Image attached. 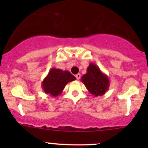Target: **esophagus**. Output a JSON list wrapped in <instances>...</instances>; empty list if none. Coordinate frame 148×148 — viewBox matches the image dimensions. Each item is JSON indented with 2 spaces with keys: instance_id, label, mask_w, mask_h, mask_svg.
Here are the masks:
<instances>
[{
  "instance_id": "34e87169",
  "label": "esophagus",
  "mask_w": 148,
  "mask_h": 148,
  "mask_svg": "<svg viewBox=\"0 0 148 148\" xmlns=\"http://www.w3.org/2000/svg\"><path fill=\"white\" fill-rule=\"evenodd\" d=\"M80 77H81V74H76V78H77V79H79Z\"/></svg>"
}]
</instances>
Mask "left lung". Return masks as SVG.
Returning <instances> with one entry per match:
<instances>
[{
    "instance_id": "obj_1",
    "label": "left lung",
    "mask_w": 148,
    "mask_h": 148,
    "mask_svg": "<svg viewBox=\"0 0 148 148\" xmlns=\"http://www.w3.org/2000/svg\"><path fill=\"white\" fill-rule=\"evenodd\" d=\"M81 81L87 90L95 97L102 96L110 87V79L98 66L89 64L86 73L82 77Z\"/></svg>"
}]
</instances>
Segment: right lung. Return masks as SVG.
Here are the masks:
<instances>
[{
	"instance_id": "add662e5",
	"label": "right lung",
	"mask_w": 148,
	"mask_h": 148,
	"mask_svg": "<svg viewBox=\"0 0 148 148\" xmlns=\"http://www.w3.org/2000/svg\"><path fill=\"white\" fill-rule=\"evenodd\" d=\"M76 79L69 71H63L56 68H51L41 83L44 92L49 96L56 97L62 94L65 86L70 82Z\"/></svg>"
}]
</instances>
